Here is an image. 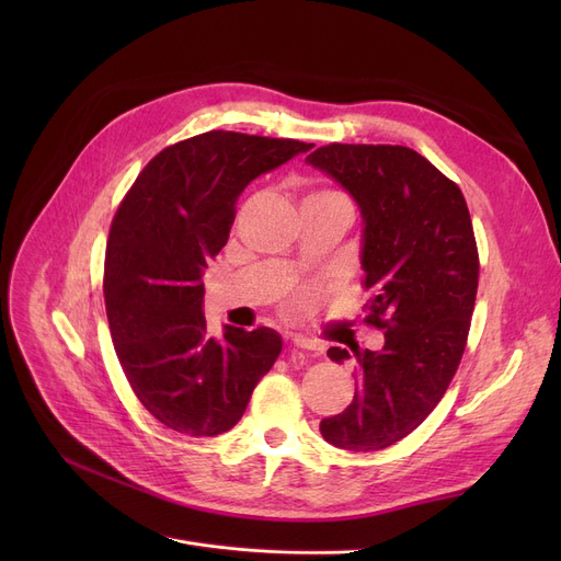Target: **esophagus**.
<instances>
[{
    "label": "esophagus",
    "mask_w": 561,
    "mask_h": 561,
    "mask_svg": "<svg viewBox=\"0 0 561 561\" xmlns=\"http://www.w3.org/2000/svg\"><path fill=\"white\" fill-rule=\"evenodd\" d=\"M293 345L300 347V350H311V352H316V355H318V352H322V345L307 339V336H296V339H293Z\"/></svg>",
    "instance_id": "34e87169"
}]
</instances>
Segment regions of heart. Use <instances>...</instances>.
I'll return each mask as SVG.
<instances>
[{"mask_svg":"<svg viewBox=\"0 0 561 561\" xmlns=\"http://www.w3.org/2000/svg\"><path fill=\"white\" fill-rule=\"evenodd\" d=\"M311 197H343L341 193H334V191H320V193H316V195H311Z\"/></svg>","mask_w":561,"mask_h":561,"instance_id":"b5f03b06","label":"heart"}]
</instances>
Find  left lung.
Listing matches in <instances>:
<instances>
[{
  "instance_id": "8db88e82",
  "label": "left lung",
  "mask_w": 561,
  "mask_h": 561,
  "mask_svg": "<svg viewBox=\"0 0 561 561\" xmlns=\"http://www.w3.org/2000/svg\"><path fill=\"white\" fill-rule=\"evenodd\" d=\"M307 163L359 206L364 322L385 330L377 352L328 350L336 364L357 359L359 387L341 414L320 421V434L373 453L414 432L457 373L478 296L473 222L459 186L409 147L332 142Z\"/></svg>"
}]
</instances>
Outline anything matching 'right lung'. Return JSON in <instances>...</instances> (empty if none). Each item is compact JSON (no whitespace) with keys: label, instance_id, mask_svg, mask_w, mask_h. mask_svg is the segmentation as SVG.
<instances>
[{"label":"right lung","instance_id":"1","mask_svg":"<svg viewBox=\"0 0 561 561\" xmlns=\"http://www.w3.org/2000/svg\"><path fill=\"white\" fill-rule=\"evenodd\" d=\"M311 142L206 131L161 150L117 206L104 261L115 355L136 398L165 427L216 436L241 421L282 352L271 328L206 332V261L227 243L236 199Z\"/></svg>","mask_w":561,"mask_h":561}]
</instances>
